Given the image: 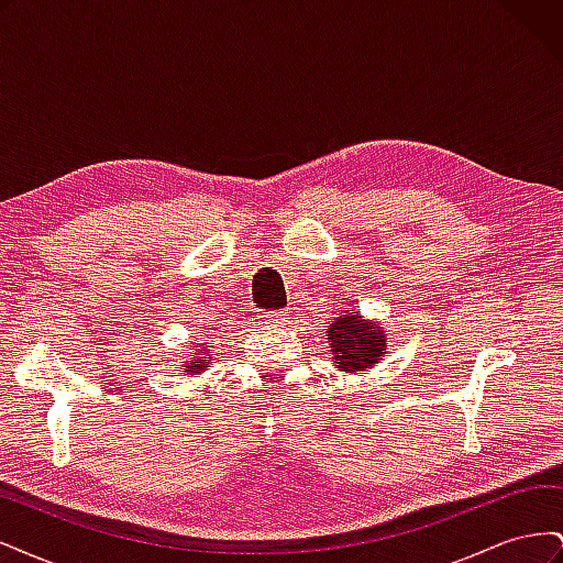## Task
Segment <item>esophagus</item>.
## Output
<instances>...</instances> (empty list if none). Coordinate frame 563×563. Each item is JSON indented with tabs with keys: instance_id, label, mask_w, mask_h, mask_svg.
<instances>
[{
	"instance_id": "esophagus-1",
	"label": "esophagus",
	"mask_w": 563,
	"mask_h": 563,
	"mask_svg": "<svg viewBox=\"0 0 563 563\" xmlns=\"http://www.w3.org/2000/svg\"><path fill=\"white\" fill-rule=\"evenodd\" d=\"M261 321L265 323V327L277 329V327H284V323L288 321V314L284 310H272V312H263Z\"/></svg>"
}]
</instances>
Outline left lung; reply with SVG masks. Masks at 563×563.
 <instances>
[{
	"mask_svg": "<svg viewBox=\"0 0 563 563\" xmlns=\"http://www.w3.org/2000/svg\"><path fill=\"white\" fill-rule=\"evenodd\" d=\"M329 333L331 352L340 371H364L378 362L385 352V333L368 323L352 310H345L333 323Z\"/></svg>",
	"mask_w": 563,
	"mask_h": 563,
	"instance_id": "obj_1",
	"label": "left lung"
}]
</instances>
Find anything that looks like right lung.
Segmentation results:
<instances>
[{"label": "right lung", "instance_id": "right-lung-1", "mask_svg": "<svg viewBox=\"0 0 563 563\" xmlns=\"http://www.w3.org/2000/svg\"><path fill=\"white\" fill-rule=\"evenodd\" d=\"M207 360H209V356H199V360H195L190 366H187V371H190V373H201V368H203V364H207Z\"/></svg>", "mask_w": 563, "mask_h": 563}]
</instances>
